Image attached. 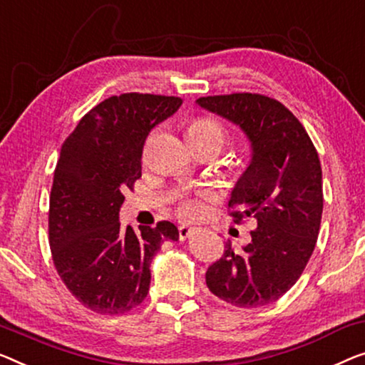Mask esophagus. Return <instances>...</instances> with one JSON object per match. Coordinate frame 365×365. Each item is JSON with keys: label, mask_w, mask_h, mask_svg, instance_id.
<instances>
[{"label": "esophagus", "mask_w": 365, "mask_h": 365, "mask_svg": "<svg viewBox=\"0 0 365 365\" xmlns=\"http://www.w3.org/2000/svg\"><path fill=\"white\" fill-rule=\"evenodd\" d=\"M193 232V227H190V226H187V225H182V226H178V237L182 239H187L190 235H192Z\"/></svg>", "instance_id": "obj_1"}]
</instances>
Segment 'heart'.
I'll use <instances>...</instances> for the list:
<instances>
[{"label":"heart","mask_w":365,"mask_h":365,"mask_svg":"<svg viewBox=\"0 0 365 365\" xmlns=\"http://www.w3.org/2000/svg\"><path fill=\"white\" fill-rule=\"evenodd\" d=\"M188 135L192 139V143H216L220 148H222L227 139L226 129L222 124L217 121V119L211 116H200L195 118L192 123H190L188 128ZM180 215L185 217H193L198 215L200 206L195 201H183L180 203Z\"/></svg>","instance_id":"b5f03b06"}]
</instances>
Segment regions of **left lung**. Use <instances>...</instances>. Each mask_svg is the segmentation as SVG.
Wrapping results in <instances>:
<instances>
[{
  "mask_svg": "<svg viewBox=\"0 0 365 365\" xmlns=\"http://www.w3.org/2000/svg\"><path fill=\"white\" fill-rule=\"evenodd\" d=\"M201 108L241 126L252 160L230 200L235 222L254 217L257 230L242 252L226 244L206 270L210 292L241 308L269 304L307 267L322 225L323 178L317 148L295 114L259 93L201 96Z\"/></svg>",
  "mask_w": 365,
  "mask_h": 365,
  "instance_id": "left-lung-1",
  "label": "left lung"
}]
</instances>
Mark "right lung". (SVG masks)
<instances>
[{
    "mask_svg": "<svg viewBox=\"0 0 365 365\" xmlns=\"http://www.w3.org/2000/svg\"><path fill=\"white\" fill-rule=\"evenodd\" d=\"M180 105L178 96H111L62 144L48 200L52 260L68 292L100 314H123L143 303L152 257L167 239H178L170 221L124 230L119 210L124 190L140 178L145 138Z\"/></svg>",
    "mask_w": 365,
    "mask_h": 365,
    "instance_id": "obj_1",
    "label": "right lung"
}]
</instances>
